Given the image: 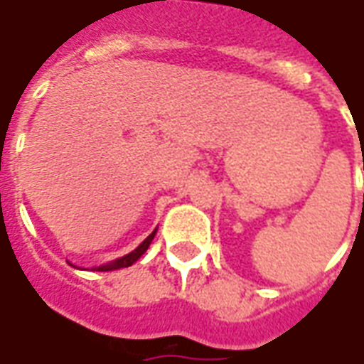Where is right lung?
<instances>
[{
	"label": "right lung",
	"mask_w": 364,
	"mask_h": 364,
	"mask_svg": "<svg viewBox=\"0 0 364 364\" xmlns=\"http://www.w3.org/2000/svg\"><path fill=\"white\" fill-rule=\"evenodd\" d=\"M155 232L156 229L151 232L149 237L145 238L137 248H135L134 252H129V254H126V256H122V258L114 259V262H110V264H106V266H98V267H92V272H112V269H120V267H129L132 264H135L137 259L141 258L143 254L147 252V248H149V244L153 242V238H155Z\"/></svg>",
	"instance_id": "add662e5"
}]
</instances>
